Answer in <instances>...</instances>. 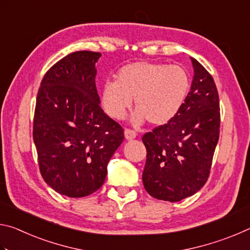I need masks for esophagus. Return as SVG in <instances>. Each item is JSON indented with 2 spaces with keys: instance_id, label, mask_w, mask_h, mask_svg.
<instances>
[{
  "instance_id": "34e87169",
  "label": "esophagus",
  "mask_w": 250,
  "mask_h": 250,
  "mask_svg": "<svg viewBox=\"0 0 250 250\" xmlns=\"http://www.w3.org/2000/svg\"><path fill=\"white\" fill-rule=\"evenodd\" d=\"M125 137L126 140H133L137 137V133H135V131L133 130H130V129H125Z\"/></svg>"
}]
</instances>
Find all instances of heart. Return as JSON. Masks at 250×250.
Returning a JSON list of instances; mask_svg holds the SVG:
<instances>
[{
  "label": "heart",
  "mask_w": 250,
  "mask_h": 250,
  "mask_svg": "<svg viewBox=\"0 0 250 250\" xmlns=\"http://www.w3.org/2000/svg\"><path fill=\"white\" fill-rule=\"evenodd\" d=\"M188 87V75L181 66L137 62L120 68L117 80L104 83L101 100L107 115L119 120L134 98L135 124L146 119L151 125H162L179 112Z\"/></svg>",
  "instance_id": "b5f03b06"
}]
</instances>
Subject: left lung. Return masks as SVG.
<instances>
[{
  "instance_id": "obj_1",
  "label": "left lung",
  "mask_w": 250,
  "mask_h": 250,
  "mask_svg": "<svg viewBox=\"0 0 250 250\" xmlns=\"http://www.w3.org/2000/svg\"><path fill=\"white\" fill-rule=\"evenodd\" d=\"M191 91L167 124L143 135L146 162L142 181L158 200L192 196L208 179L219 138V99L214 79L195 58Z\"/></svg>"
}]
</instances>
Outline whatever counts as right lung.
<instances>
[{
  "instance_id": "add662e5",
  "label": "right lung",
  "mask_w": 250,
  "mask_h": 250,
  "mask_svg": "<svg viewBox=\"0 0 250 250\" xmlns=\"http://www.w3.org/2000/svg\"><path fill=\"white\" fill-rule=\"evenodd\" d=\"M100 53L75 52L45 74L36 98L33 139L44 181L68 197L101 188L124 129L100 107L96 62Z\"/></svg>"
}]
</instances>
